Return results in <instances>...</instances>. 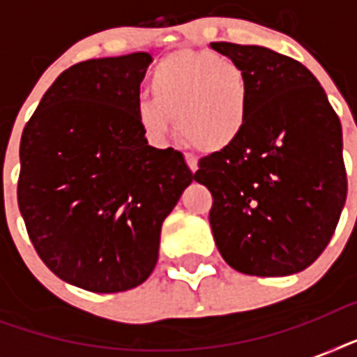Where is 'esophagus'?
<instances>
[{"label":"esophagus","mask_w":357,"mask_h":357,"mask_svg":"<svg viewBox=\"0 0 357 357\" xmlns=\"http://www.w3.org/2000/svg\"><path fill=\"white\" fill-rule=\"evenodd\" d=\"M185 161H187V165H189V168L192 172L198 170V159H196V155H192V153H185Z\"/></svg>","instance_id":"34e87169"}]
</instances>
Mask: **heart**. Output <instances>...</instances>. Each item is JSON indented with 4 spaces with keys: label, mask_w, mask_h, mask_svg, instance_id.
<instances>
[{
    "label": "heart",
    "mask_w": 357,
    "mask_h": 357,
    "mask_svg": "<svg viewBox=\"0 0 357 357\" xmlns=\"http://www.w3.org/2000/svg\"><path fill=\"white\" fill-rule=\"evenodd\" d=\"M153 96L137 105L140 126L157 139L174 129L200 150H222L237 139L248 116V81L226 55L179 50L159 61L150 77Z\"/></svg>",
    "instance_id": "1"
}]
</instances>
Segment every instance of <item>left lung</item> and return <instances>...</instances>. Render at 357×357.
Returning a JSON list of instances; mask_svg holds the SVG:
<instances>
[{"label":"left lung","instance_id":"1","mask_svg":"<svg viewBox=\"0 0 357 357\" xmlns=\"http://www.w3.org/2000/svg\"><path fill=\"white\" fill-rule=\"evenodd\" d=\"M243 66L248 116L229 146L202 157L195 179L213 196V237L250 276L307 268L330 243L347 200L341 122L304 64L263 46L211 42Z\"/></svg>","mask_w":357,"mask_h":357}]
</instances>
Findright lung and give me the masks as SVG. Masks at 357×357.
Wrapping results in <instances>:
<instances>
[{"label": "right lung", "mask_w": 357, "mask_h": 357, "mask_svg": "<svg viewBox=\"0 0 357 357\" xmlns=\"http://www.w3.org/2000/svg\"><path fill=\"white\" fill-rule=\"evenodd\" d=\"M148 53L64 70L20 140L18 207L50 271L92 293L142 282L162 220L195 179L174 148L148 146L137 119Z\"/></svg>", "instance_id": "1"}]
</instances>
